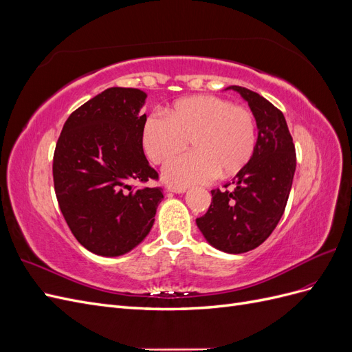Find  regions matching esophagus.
<instances>
[{
  "mask_svg": "<svg viewBox=\"0 0 352 352\" xmlns=\"http://www.w3.org/2000/svg\"><path fill=\"white\" fill-rule=\"evenodd\" d=\"M167 190H168V192H173V194H185V192H186V189H185V188L172 186V185H168V186H167Z\"/></svg>",
  "mask_w": 352,
  "mask_h": 352,
  "instance_id": "1",
  "label": "esophagus"
}]
</instances>
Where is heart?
<instances>
[{
	"label": "heart",
	"mask_w": 352,
	"mask_h": 352,
	"mask_svg": "<svg viewBox=\"0 0 352 352\" xmlns=\"http://www.w3.org/2000/svg\"><path fill=\"white\" fill-rule=\"evenodd\" d=\"M167 117L151 114L142 127V146L154 163H166L188 141L195 151L170 162L163 177L179 188L229 177L250 163L257 144V126L243 105L214 95H195L176 101Z\"/></svg>",
	"instance_id": "1"
}]
</instances>
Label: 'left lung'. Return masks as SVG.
Returning a JSON list of instances; mask_svg holds the SVG:
<instances>
[{
	"label": "left lung",
	"mask_w": 352,
	"mask_h": 352,
	"mask_svg": "<svg viewBox=\"0 0 352 352\" xmlns=\"http://www.w3.org/2000/svg\"><path fill=\"white\" fill-rule=\"evenodd\" d=\"M226 89L248 102L257 122V144L250 163L233 177V189L211 190L210 208L197 219V226L211 247L242 254L257 248L278 226L292 188L296 155L280 110L247 88L233 85Z\"/></svg>",
	"instance_id": "1"
}]
</instances>
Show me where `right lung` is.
<instances>
[{"label":"right lung","instance_id":"add662e5","mask_svg":"<svg viewBox=\"0 0 352 352\" xmlns=\"http://www.w3.org/2000/svg\"><path fill=\"white\" fill-rule=\"evenodd\" d=\"M146 94L109 88L73 111L56 145L52 177L60 210L88 251L119 257L150 233L163 199L142 148Z\"/></svg>","mask_w":352,"mask_h":352}]
</instances>
